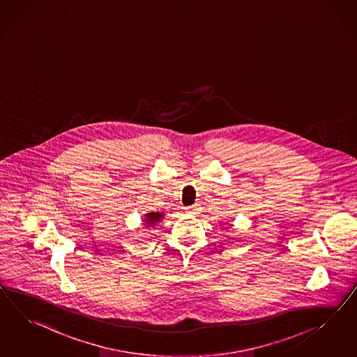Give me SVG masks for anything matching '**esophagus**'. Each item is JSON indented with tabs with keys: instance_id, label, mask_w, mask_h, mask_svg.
<instances>
[{
	"instance_id": "1",
	"label": "esophagus",
	"mask_w": 357,
	"mask_h": 357,
	"mask_svg": "<svg viewBox=\"0 0 357 357\" xmlns=\"http://www.w3.org/2000/svg\"><path fill=\"white\" fill-rule=\"evenodd\" d=\"M199 211H200V205L199 204H193L191 206L185 208V212L190 213V214H197Z\"/></svg>"
}]
</instances>
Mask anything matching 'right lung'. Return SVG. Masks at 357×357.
Returning a JSON list of instances; mask_svg holds the SVG:
<instances>
[{
    "label": "right lung",
    "mask_w": 357,
    "mask_h": 357,
    "mask_svg": "<svg viewBox=\"0 0 357 357\" xmlns=\"http://www.w3.org/2000/svg\"><path fill=\"white\" fill-rule=\"evenodd\" d=\"M145 217H146L144 220L145 226L151 227V226H154L157 222L164 217V213H148Z\"/></svg>",
    "instance_id": "obj_1"
}]
</instances>
